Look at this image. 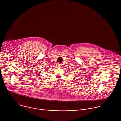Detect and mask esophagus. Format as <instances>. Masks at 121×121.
<instances>
[{
    "label": "esophagus",
    "instance_id": "obj_1",
    "mask_svg": "<svg viewBox=\"0 0 121 121\" xmlns=\"http://www.w3.org/2000/svg\"><path fill=\"white\" fill-rule=\"evenodd\" d=\"M58 68H61L62 67V64L61 63H58Z\"/></svg>",
    "mask_w": 121,
    "mask_h": 121
}]
</instances>
